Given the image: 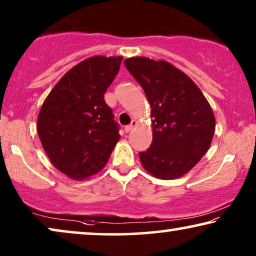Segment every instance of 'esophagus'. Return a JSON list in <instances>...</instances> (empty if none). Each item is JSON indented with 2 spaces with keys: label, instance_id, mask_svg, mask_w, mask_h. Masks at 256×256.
<instances>
[{
  "label": "esophagus",
  "instance_id": "obj_1",
  "mask_svg": "<svg viewBox=\"0 0 256 256\" xmlns=\"http://www.w3.org/2000/svg\"><path fill=\"white\" fill-rule=\"evenodd\" d=\"M136 124H138V122H136L135 120H132L130 124L126 126V127H124V132H130L132 130V129H134V128L136 127Z\"/></svg>",
  "mask_w": 256,
  "mask_h": 256
}]
</instances>
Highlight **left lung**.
Here are the masks:
<instances>
[{"mask_svg":"<svg viewBox=\"0 0 256 256\" xmlns=\"http://www.w3.org/2000/svg\"><path fill=\"white\" fill-rule=\"evenodd\" d=\"M124 65L152 107V142L138 152L143 168L160 180L182 177L211 144L216 129L211 106L198 86L170 62L134 57Z\"/></svg>","mask_w":256,"mask_h":256,"instance_id":"1","label":"left lung"}]
</instances>
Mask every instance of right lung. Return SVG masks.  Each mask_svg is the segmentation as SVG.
I'll return each mask as SVG.
<instances>
[{
    "instance_id": "add662e5",
    "label": "right lung",
    "mask_w": 256,
    "mask_h": 256,
    "mask_svg": "<svg viewBox=\"0 0 256 256\" xmlns=\"http://www.w3.org/2000/svg\"><path fill=\"white\" fill-rule=\"evenodd\" d=\"M121 62L122 57L96 56L79 62L52 88L38 114L37 132L45 152L73 180L102 169L120 138L104 94Z\"/></svg>"
}]
</instances>
